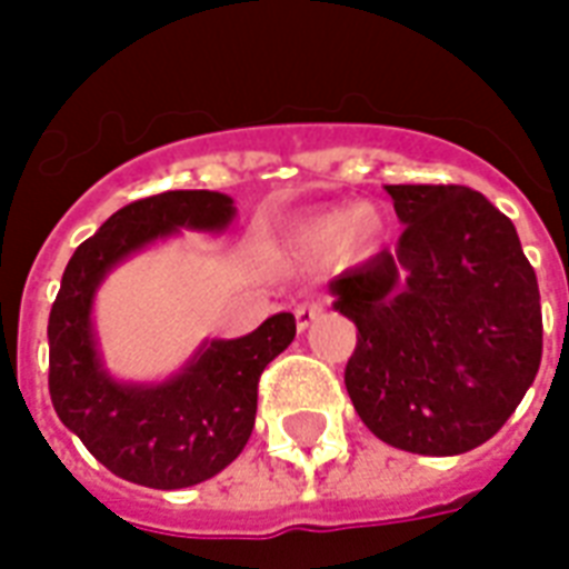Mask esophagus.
Here are the masks:
<instances>
[{
  "label": "esophagus",
  "instance_id": "obj_1",
  "mask_svg": "<svg viewBox=\"0 0 569 569\" xmlns=\"http://www.w3.org/2000/svg\"><path fill=\"white\" fill-rule=\"evenodd\" d=\"M325 316V301H301L295 307V322H298V331H307L310 325L319 322Z\"/></svg>",
  "mask_w": 569,
  "mask_h": 569
}]
</instances>
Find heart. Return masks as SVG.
Returning <instances> with one entry per match:
<instances>
[{
	"mask_svg": "<svg viewBox=\"0 0 569 569\" xmlns=\"http://www.w3.org/2000/svg\"><path fill=\"white\" fill-rule=\"evenodd\" d=\"M379 232L381 220L372 208L342 206L313 217L307 227H301L295 247L310 259H325L340 247H346V253L367 256L379 241Z\"/></svg>",
	"mask_w": 569,
	"mask_h": 569,
	"instance_id": "obj_1",
	"label": "heart"
}]
</instances>
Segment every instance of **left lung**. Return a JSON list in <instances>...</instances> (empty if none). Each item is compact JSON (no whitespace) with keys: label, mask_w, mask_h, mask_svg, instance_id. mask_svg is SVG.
Masks as SVG:
<instances>
[{"label":"left lung","mask_w":569,"mask_h":569,"mask_svg":"<svg viewBox=\"0 0 569 569\" xmlns=\"http://www.w3.org/2000/svg\"><path fill=\"white\" fill-rule=\"evenodd\" d=\"M402 229L331 283L358 328L346 390L372 436L457 457L496 436L531 388L543 313L516 227L462 184H388Z\"/></svg>","instance_id":"left-lung-1"}]
</instances>
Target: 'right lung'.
I'll list each match as a JSON object with an SVG mask.
<instances>
[{"instance_id": "add662e5", "label": "right lung", "mask_w": 569, "mask_h": 569, "mask_svg": "<svg viewBox=\"0 0 569 569\" xmlns=\"http://www.w3.org/2000/svg\"><path fill=\"white\" fill-rule=\"evenodd\" d=\"M232 199L214 190H167L119 208L73 250L56 295L50 400L64 427L121 480L151 489L202 483L244 450L256 420L259 376L295 340V316L277 313L238 340H214L163 385H119L101 370L92 298L103 274L176 229H223Z\"/></svg>"}]
</instances>
